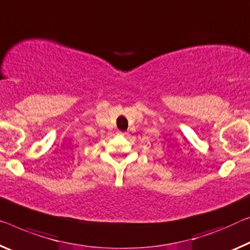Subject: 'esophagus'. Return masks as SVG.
Listing matches in <instances>:
<instances>
[{
    "label": "esophagus",
    "mask_w": 250,
    "mask_h": 250,
    "mask_svg": "<svg viewBox=\"0 0 250 250\" xmlns=\"http://www.w3.org/2000/svg\"><path fill=\"white\" fill-rule=\"evenodd\" d=\"M118 134H121V135H126V132H118Z\"/></svg>",
    "instance_id": "esophagus-1"
}]
</instances>
